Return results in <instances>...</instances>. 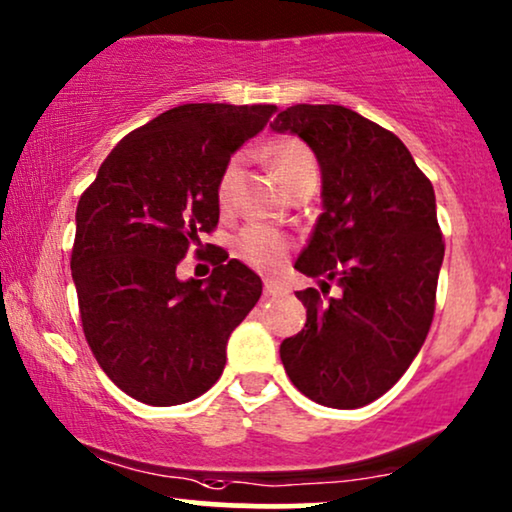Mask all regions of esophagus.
Masks as SVG:
<instances>
[{"label":"esophagus","mask_w":512,"mask_h":512,"mask_svg":"<svg viewBox=\"0 0 512 512\" xmlns=\"http://www.w3.org/2000/svg\"><path fill=\"white\" fill-rule=\"evenodd\" d=\"M287 294V287L277 280H265V296H282Z\"/></svg>","instance_id":"34e87169"}]
</instances>
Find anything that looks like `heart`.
Segmentation results:
<instances>
[{
  "instance_id": "b5f03b06",
  "label": "heart",
  "mask_w": 512,
  "mask_h": 512,
  "mask_svg": "<svg viewBox=\"0 0 512 512\" xmlns=\"http://www.w3.org/2000/svg\"><path fill=\"white\" fill-rule=\"evenodd\" d=\"M270 164L272 169H275L277 181H280L284 188H289L298 176L308 174V171H317L313 150H310L301 138H294V136L280 138V141L270 145ZM240 171H242V157H232L230 162L225 164L216 188V197L221 207H228L230 204L232 190H235ZM289 247H291L289 237L284 235L282 230L270 228V225H263V223H251L247 228H242L235 242L237 256H240L242 261H247L249 265H254V268H263V270L275 268V265L287 256Z\"/></svg>"
}]
</instances>
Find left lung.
I'll list each match as a JSON object with an SVG mask.
<instances>
[{"mask_svg": "<svg viewBox=\"0 0 512 512\" xmlns=\"http://www.w3.org/2000/svg\"><path fill=\"white\" fill-rule=\"evenodd\" d=\"M270 126L313 148L324 204L294 265L320 289L296 291L308 320L282 341V364L313 402L364 407L400 381L433 322L444 258L433 183L393 131L343 105H291Z\"/></svg>", "mask_w": 512, "mask_h": 512, "instance_id": "8db88e82", "label": "left lung"}]
</instances>
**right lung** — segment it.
Here are the masks:
<instances>
[{"label":"right lung","instance_id":"obj_1","mask_svg":"<svg viewBox=\"0 0 512 512\" xmlns=\"http://www.w3.org/2000/svg\"><path fill=\"white\" fill-rule=\"evenodd\" d=\"M277 105L188 103L119 141L77 204L72 244L82 329L119 390L152 407L204 395L221 378L225 345L261 298V277L202 244L218 225V178ZM196 247L209 281L181 283Z\"/></svg>","mask_w":512,"mask_h":512}]
</instances>
